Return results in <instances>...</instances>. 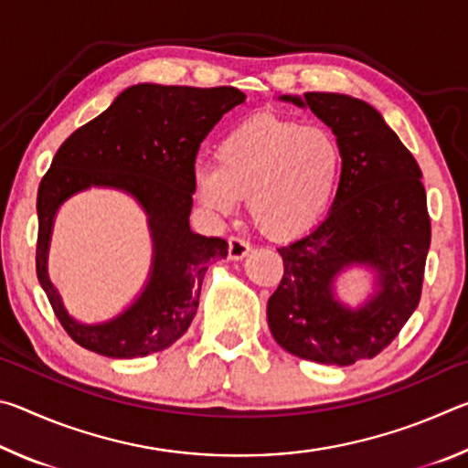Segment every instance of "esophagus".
<instances>
[{
    "mask_svg": "<svg viewBox=\"0 0 468 468\" xmlns=\"http://www.w3.org/2000/svg\"><path fill=\"white\" fill-rule=\"evenodd\" d=\"M250 250V243L241 239V237H229V258L231 260H243Z\"/></svg>",
    "mask_w": 468,
    "mask_h": 468,
    "instance_id": "obj_1",
    "label": "esophagus"
}]
</instances>
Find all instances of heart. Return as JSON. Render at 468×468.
<instances>
[{
    "mask_svg": "<svg viewBox=\"0 0 468 468\" xmlns=\"http://www.w3.org/2000/svg\"><path fill=\"white\" fill-rule=\"evenodd\" d=\"M215 163L194 169V192L204 208L231 217L239 200H248L251 223L276 241L312 231L343 176V153L328 130L272 113L229 130L215 148Z\"/></svg>",
    "mask_w": 468,
    "mask_h": 468,
    "instance_id": "obj_1",
    "label": "heart"
}]
</instances>
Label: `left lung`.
<instances>
[{
    "label": "left lung",
    "instance_id": "obj_1",
    "mask_svg": "<svg viewBox=\"0 0 468 468\" xmlns=\"http://www.w3.org/2000/svg\"><path fill=\"white\" fill-rule=\"evenodd\" d=\"M279 99L310 107L335 132L343 176L328 217L279 248L284 272L268 299V326L291 355L351 366L382 353L421 299L431 241L423 176L366 101L336 92ZM351 265L377 272V292L355 311L334 297L335 279Z\"/></svg>",
    "mask_w": 468,
    "mask_h": 468
}]
</instances>
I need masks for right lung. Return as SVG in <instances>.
Listing matches in <instances>:
<instances>
[{
	"label": "right lung",
	"mask_w": 468,
	"mask_h": 468,
	"mask_svg": "<svg viewBox=\"0 0 468 468\" xmlns=\"http://www.w3.org/2000/svg\"><path fill=\"white\" fill-rule=\"evenodd\" d=\"M245 94L233 86L136 84L59 146L37 194V276L74 343L111 359L146 357L171 346L192 324L210 262L227 258V241L189 229L194 165L202 140ZM89 186L130 193L147 212L154 266L137 301L113 321L82 324L60 303L46 274L58 206Z\"/></svg>",
	"instance_id": "add662e5"
}]
</instances>
